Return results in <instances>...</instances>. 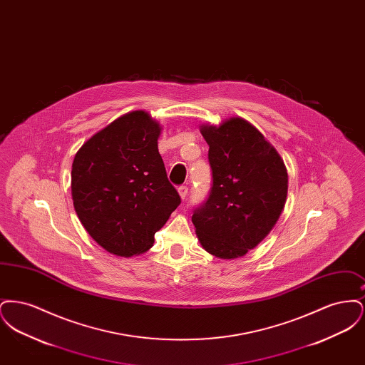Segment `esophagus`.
Segmentation results:
<instances>
[{
	"mask_svg": "<svg viewBox=\"0 0 365 365\" xmlns=\"http://www.w3.org/2000/svg\"><path fill=\"white\" fill-rule=\"evenodd\" d=\"M179 195H180V198L182 200H186V197H187V192H189V187L187 186H179Z\"/></svg>",
	"mask_w": 365,
	"mask_h": 365,
	"instance_id": "esophagus-1",
	"label": "esophagus"
}]
</instances>
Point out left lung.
I'll return each mask as SVG.
<instances>
[{"label": "left lung", "instance_id": "left-lung-1", "mask_svg": "<svg viewBox=\"0 0 365 365\" xmlns=\"http://www.w3.org/2000/svg\"><path fill=\"white\" fill-rule=\"evenodd\" d=\"M201 134L213 183L191 222L208 253L242 257L277 225L287 197V170L277 149L241 118L201 125Z\"/></svg>", "mask_w": 365, "mask_h": 365}]
</instances>
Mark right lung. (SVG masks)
I'll return each mask as SVG.
<instances>
[{
  "mask_svg": "<svg viewBox=\"0 0 365 365\" xmlns=\"http://www.w3.org/2000/svg\"><path fill=\"white\" fill-rule=\"evenodd\" d=\"M160 131L148 112H128L86 140L73 158V208L90 237L112 255L149 250L180 204L158 153Z\"/></svg>",
  "mask_w": 365,
  "mask_h": 365,
  "instance_id": "obj_1",
  "label": "right lung"
}]
</instances>
